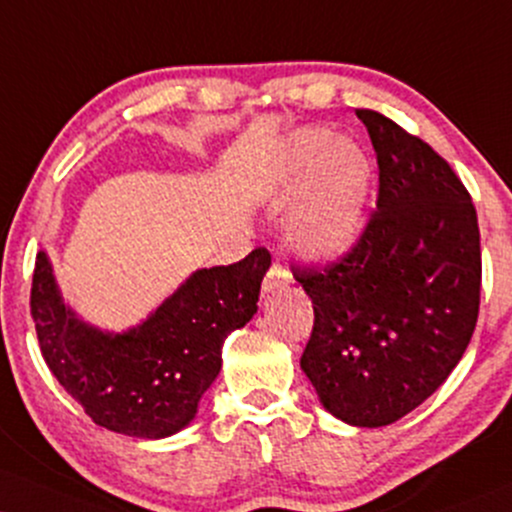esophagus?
<instances>
[{
    "instance_id": "1",
    "label": "esophagus",
    "mask_w": 512,
    "mask_h": 512,
    "mask_svg": "<svg viewBox=\"0 0 512 512\" xmlns=\"http://www.w3.org/2000/svg\"><path fill=\"white\" fill-rule=\"evenodd\" d=\"M291 281H293V276H291V272H288L286 264L274 262L272 267H269L267 276H264V281H262V291H264V293L279 291V288L288 286V283H291Z\"/></svg>"
}]
</instances>
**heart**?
Segmentation results:
<instances>
[{
  "mask_svg": "<svg viewBox=\"0 0 512 512\" xmlns=\"http://www.w3.org/2000/svg\"><path fill=\"white\" fill-rule=\"evenodd\" d=\"M283 183L305 181L291 214V236L307 257L334 260L355 243L372 186V162L360 145L326 128H305L283 150Z\"/></svg>",
  "mask_w": 512,
  "mask_h": 512,
  "instance_id": "heart-1",
  "label": "heart"
}]
</instances>
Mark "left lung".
I'll list each match as a JSON object with an SVG mask.
<instances>
[{
    "mask_svg": "<svg viewBox=\"0 0 512 512\" xmlns=\"http://www.w3.org/2000/svg\"><path fill=\"white\" fill-rule=\"evenodd\" d=\"M379 164L377 209L338 260L291 262L315 324L300 367L324 408L384 427L439 389L474 334L477 209L451 164L389 116L357 109Z\"/></svg>",
    "mask_w": 512,
    "mask_h": 512,
    "instance_id": "8db88e82",
    "label": "left lung"
}]
</instances>
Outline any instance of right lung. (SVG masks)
Wrapping results in <instances>:
<instances>
[{
    "mask_svg": "<svg viewBox=\"0 0 512 512\" xmlns=\"http://www.w3.org/2000/svg\"><path fill=\"white\" fill-rule=\"evenodd\" d=\"M269 264V250L255 248L240 262L200 269L143 326L109 336L66 310L47 255L38 252L30 315L42 357L92 422L164 439L195 417L221 369V343L257 312Z\"/></svg>",
    "mask_w": 512,
    "mask_h": 512,
    "instance_id": "1",
    "label": "right lung"
}]
</instances>
